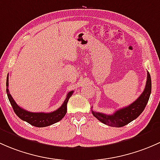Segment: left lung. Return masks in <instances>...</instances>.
Instances as JSON below:
<instances>
[{
    "label": "left lung",
    "instance_id": "left-lung-1",
    "mask_svg": "<svg viewBox=\"0 0 160 160\" xmlns=\"http://www.w3.org/2000/svg\"><path fill=\"white\" fill-rule=\"evenodd\" d=\"M151 89H152L151 77L149 72H147V80H146L144 91L134 102L128 106L117 110L112 115L96 112L92 110V115L97 119L107 126H112V127H122L136 119L142 112L149 99Z\"/></svg>",
    "mask_w": 160,
    "mask_h": 160
}]
</instances>
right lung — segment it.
Listing matches in <instances>:
<instances>
[{"label": "right lung", "mask_w": 160, "mask_h": 160, "mask_svg": "<svg viewBox=\"0 0 160 160\" xmlns=\"http://www.w3.org/2000/svg\"><path fill=\"white\" fill-rule=\"evenodd\" d=\"M7 94H8V99H9L10 103L12 106L14 112L15 114L19 117L23 121H25L31 124V126H34L35 127H45V126H51L52 124L58 122L60 120L63 118L67 112V103H68L69 98L72 96L73 94V91L69 92L67 95L66 98L64 101L63 104L61 105L60 108H58L55 111L52 112L45 113V112H31L26 111L24 108H21L19 105L12 98L11 95L10 94L9 90H8V75L7 77Z\"/></svg>", "instance_id": "obj_1"}]
</instances>
